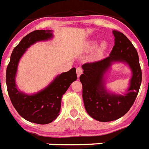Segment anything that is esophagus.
Segmentation results:
<instances>
[{
	"label": "esophagus",
	"mask_w": 149,
	"mask_h": 149,
	"mask_svg": "<svg viewBox=\"0 0 149 149\" xmlns=\"http://www.w3.org/2000/svg\"><path fill=\"white\" fill-rule=\"evenodd\" d=\"M76 71H77V75H78V77H79L82 74V72H83V68L81 66H79V67L77 68Z\"/></svg>",
	"instance_id": "obj_1"
}]
</instances>
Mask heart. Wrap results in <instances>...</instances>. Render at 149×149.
Returning <instances> with one entry per match:
<instances>
[{"mask_svg": "<svg viewBox=\"0 0 149 149\" xmlns=\"http://www.w3.org/2000/svg\"><path fill=\"white\" fill-rule=\"evenodd\" d=\"M96 46H97L96 43H93V44H92V45H91V47H95ZM104 48H105V45H102V47H101V49L104 50Z\"/></svg>", "mask_w": 149, "mask_h": 149, "instance_id": "b5f03b06", "label": "heart"}]
</instances>
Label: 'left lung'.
Masks as SVG:
<instances>
[{
  "mask_svg": "<svg viewBox=\"0 0 149 149\" xmlns=\"http://www.w3.org/2000/svg\"><path fill=\"white\" fill-rule=\"evenodd\" d=\"M115 45L108 57L83 65L82 97L84 108L91 118L99 122H111L122 117L132 106L141 83V69L135 47L129 39L117 30L113 31ZM113 61H125L133 70V75L128 94L115 95L108 94L104 88L102 78Z\"/></svg>",
  "mask_w": 149,
  "mask_h": 149,
  "instance_id": "1",
  "label": "left lung"
}]
</instances>
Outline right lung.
Returning a JSON list of instances; mask_svg holds the SVG:
<instances>
[{
    "label": "right lung",
    "instance_id": "obj_1",
    "mask_svg": "<svg viewBox=\"0 0 149 149\" xmlns=\"http://www.w3.org/2000/svg\"><path fill=\"white\" fill-rule=\"evenodd\" d=\"M52 37L50 31L37 30L27 34L14 47L6 71V84L13 106L24 119L31 122L45 125L53 122L59 115L61 97L73 81L77 80L75 68L61 74L45 90L33 95H24L15 85L17 64L27 47L36 41Z\"/></svg>",
    "mask_w": 149,
    "mask_h": 149
}]
</instances>
